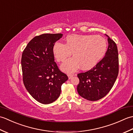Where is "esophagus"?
Returning a JSON list of instances; mask_svg holds the SVG:
<instances>
[{"mask_svg":"<svg viewBox=\"0 0 133 133\" xmlns=\"http://www.w3.org/2000/svg\"><path fill=\"white\" fill-rule=\"evenodd\" d=\"M74 75V74H71V73H70V74H68V77H69V79H71L73 76Z\"/></svg>","mask_w":133,"mask_h":133,"instance_id":"obj_1","label":"esophagus"}]
</instances>
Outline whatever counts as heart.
<instances>
[{
	"label": "heart",
	"mask_w": 133,
	"mask_h": 133,
	"mask_svg": "<svg viewBox=\"0 0 133 133\" xmlns=\"http://www.w3.org/2000/svg\"><path fill=\"white\" fill-rule=\"evenodd\" d=\"M66 44L56 42L52 51L56 60L63 62L72 52L74 58L62 65L64 71L73 72L81 66L84 70L92 69L103 58L107 49L106 39L99 35H71L67 36Z\"/></svg>",
	"instance_id": "heart-1"
}]
</instances>
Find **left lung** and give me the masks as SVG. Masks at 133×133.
Returning <instances> with one entry per match:
<instances>
[{"label": "left lung", "instance_id": "1", "mask_svg": "<svg viewBox=\"0 0 133 133\" xmlns=\"http://www.w3.org/2000/svg\"><path fill=\"white\" fill-rule=\"evenodd\" d=\"M108 42L104 57L91 70L77 75L79 79L78 94L89 101H98L106 96L117 78L119 72L117 46L109 36Z\"/></svg>", "mask_w": 133, "mask_h": 133}]
</instances>
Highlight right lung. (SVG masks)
<instances>
[{"label":"right lung","mask_w":133,"mask_h":133,"mask_svg":"<svg viewBox=\"0 0 133 133\" xmlns=\"http://www.w3.org/2000/svg\"><path fill=\"white\" fill-rule=\"evenodd\" d=\"M62 34H43L30 41L22 53L21 64L24 85L30 94L43 104L59 98L67 75L54 61L52 48Z\"/></svg>","instance_id":"1"}]
</instances>
